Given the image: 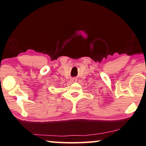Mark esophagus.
Here are the masks:
<instances>
[{
    "instance_id": "1",
    "label": "esophagus",
    "mask_w": 146,
    "mask_h": 146,
    "mask_svg": "<svg viewBox=\"0 0 146 146\" xmlns=\"http://www.w3.org/2000/svg\"><path fill=\"white\" fill-rule=\"evenodd\" d=\"M77 79L76 78H73L71 79V81L72 82H75V81H77Z\"/></svg>"
}]
</instances>
